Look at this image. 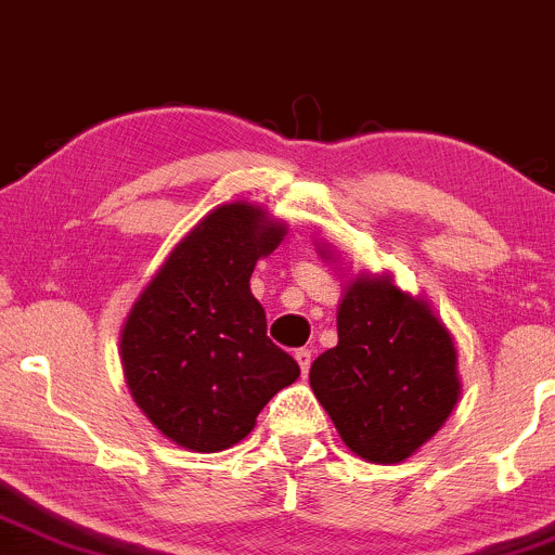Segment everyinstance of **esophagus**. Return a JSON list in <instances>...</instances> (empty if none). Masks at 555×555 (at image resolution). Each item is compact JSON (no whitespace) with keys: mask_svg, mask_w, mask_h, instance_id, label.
<instances>
[{"mask_svg":"<svg viewBox=\"0 0 555 555\" xmlns=\"http://www.w3.org/2000/svg\"><path fill=\"white\" fill-rule=\"evenodd\" d=\"M296 362H299L301 373L307 375L309 373V365H312V349H296Z\"/></svg>","mask_w":555,"mask_h":555,"instance_id":"1","label":"esophagus"}]
</instances>
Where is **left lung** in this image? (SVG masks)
Segmentation results:
<instances>
[{"mask_svg": "<svg viewBox=\"0 0 555 555\" xmlns=\"http://www.w3.org/2000/svg\"><path fill=\"white\" fill-rule=\"evenodd\" d=\"M323 259H331L325 248ZM338 344L312 362L309 384L344 444L371 463H402L426 444L461 397L457 351L428 301L389 275L349 280Z\"/></svg>", "mask_w": 555, "mask_h": 555, "instance_id": "left-lung-1", "label": "left lung"}]
</instances>
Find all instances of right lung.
Instances as JSON below:
<instances>
[{"label":"right lung","mask_w":555,"mask_h":555,"mask_svg":"<svg viewBox=\"0 0 555 555\" xmlns=\"http://www.w3.org/2000/svg\"><path fill=\"white\" fill-rule=\"evenodd\" d=\"M285 224L243 204L208 211L166 256L121 331V365L137 408L171 442L219 452L246 439L256 415L299 378L267 338L251 272Z\"/></svg>","instance_id":"obj_1"}]
</instances>
